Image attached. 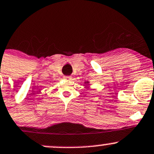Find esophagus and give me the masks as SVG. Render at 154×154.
Returning a JSON list of instances; mask_svg holds the SVG:
<instances>
[{"instance_id":"1","label":"esophagus","mask_w":154,"mask_h":154,"mask_svg":"<svg viewBox=\"0 0 154 154\" xmlns=\"http://www.w3.org/2000/svg\"><path fill=\"white\" fill-rule=\"evenodd\" d=\"M72 77H70V76H65V77H64V79L66 80H72Z\"/></svg>"}]
</instances>
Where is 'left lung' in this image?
Segmentation results:
<instances>
[{"label":"left lung","instance_id":"8db88e82","mask_svg":"<svg viewBox=\"0 0 154 154\" xmlns=\"http://www.w3.org/2000/svg\"><path fill=\"white\" fill-rule=\"evenodd\" d=\"M85 84H88L89 82H88V81H87V82H85Z\"/></svg>","mask_w":154,"mask_h":154}]
</instances>
